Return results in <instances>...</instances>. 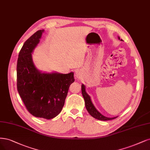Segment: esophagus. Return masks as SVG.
I'll return each instance as SVG.
<instances>
[{"mask_svg": "<svg viewBox=\"0 0 150 150\" xmlns=\"http://www.w3.org/2000/svg\"><path fill=\"white\" fill-rule=\"evenodd\" d=\"M81 72H80V71H79V70H76V71H75V73H74V76H75V78H76V79H77V78H79L80 77V76H81Z\"/></svg>", "mask_w": 150, "mask_h": 150, "instance_id": "esophagus-1", "label": "esophagus"}]
</instances>
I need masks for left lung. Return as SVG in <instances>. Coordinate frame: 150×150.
Here are the masks:
<instances>
[{
    "label": "left lung",
    "mask_w": 150,
    "mask_h": 150,
    "mask_svg": "<svg viewBox=\"0 0 150 150\" xmlns=\"http://www.w3.org/2000/svg\"><path fill=\"white\" fill-rule=\"evenodd\" d=\"M118 40H120V38L118 37ZM120 40L123 41L122 39ZM81 91H82V96H83L84 101H85V106H86V109L92 117L96 118V119H97V120H104V121L113 120L117 117H115L110 118V117H105V116H104L103 115H102L101 113L96 109V108L95 107L94 104H92L91 97L88 94H87V93L86 92V87L84 84H82V86H81Z\"/></svg>",
    "instance_id": "left-lung-1"
}]
</instances>
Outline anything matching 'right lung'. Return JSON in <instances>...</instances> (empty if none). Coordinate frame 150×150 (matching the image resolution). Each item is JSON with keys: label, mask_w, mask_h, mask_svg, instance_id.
<instances>
[{"label": "right lung", "mask_w": 150, "mask_h": 150, "mask_svg": "<svg viewBox=\"0 0 150 150\" xmlns=\"http://www.w3.org/2000/svg\"><path fill=\"white\" fill-rule=\"evenodd\" d=\"M44 30L37 31L24 43L17 66V90L28 111L36 117L51 119L62 110L74 73H42L36 68L32 53Z\"/></svg>", "instance_id": "1"}]
</instances>
